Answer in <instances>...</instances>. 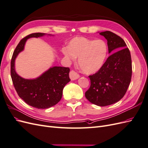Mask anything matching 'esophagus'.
Returning <instances> with one entry per match:
<instances>
[{
  "instance_id": "34e87169",
  "label": "esophagus",
  "mask_w": 148,
  "mask_h": 148,
  "mask_svg": "<svg viewBox=\"0 0 148 148\" xmlns=\"http://www.w3.org/2000/svg\"><path fill=\"white\" fill-rule=\"evenodd\" d=\"M69 76H70V78L71 80H75L79 77V75L73 70H71L70 71Z\"/></svg>"
}]
</instances>
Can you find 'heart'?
Wrapping results in <instances>:
<instances>
[{
    "mask_svg": "<svg viewBox=\"0 0 148 148\" xmlns=\"http://www.w3.org/2000/svg\"><path fill=\"white\" fill-rule=\"evenodd\" d=\"M62 54L70 63L78 57V65L86 74H94L104 66L107 59L108 47L102 39H90L76 37L71 40L68 47L62 49Z\"/></svg>",
    "mask_w": 148,
    "mask_h": 148,
    "instance_id": "heart-1",
    "label": "heart"
}]
</instances>
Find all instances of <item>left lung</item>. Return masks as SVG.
<instances>
[{"mask_svg": "<svg viewBox=\"0 0 148 148\" xmlns=\"http://www.w3.org/2000/svg\"><path fill=\"white\" fill-rule=\"evenodd\" d=\"M99 34L107 39L111 55L99 71L89 76L91 86L85 96L92 104L106 106L119 101L126 93L132 78V59L122 38L109 31Z\"/></svg>", "mask_w": 148, "mask_h": 148, "instance_id": "obj_1", "label": "left lung"}]
</instances>
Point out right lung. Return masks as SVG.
Wrapping results in <instances>:
<instances>
[{
	"label": "right lung",
	"mask_w": 148,
	"mask_h": 148,
	"mask_svg": "<svg viewBox=\"0 0 148 148\" xmlns=\"http://www.w3.org/2000/svg\"><path fill=\"white\" fill-rule=\"evenodd\" d=\"M45 35L46 33H33L21 40L13 52L10 70L13 84L19 97L28 105L41 109L51 107L60 101L63 89L70 81V69L55 66L51 67L37 78L25 79L16 72L15 62L18 55L24 50L28 39L38 38Z\"/></svg>",
	"instance_id": "obj_1"
}]
</instances>
